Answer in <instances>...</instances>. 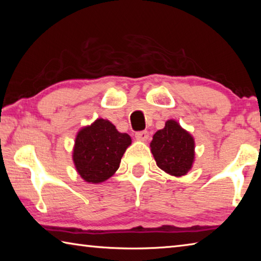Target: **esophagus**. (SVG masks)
Returning <instances> with one entry per match:
<instances>
[{
  "mask_svg": "<svg viewBox=\"0 0 261 261\" xmlns=\"http://www.w3.org/2000/svg\"><path fill=\"white\" fill-rule=\"evenodd\" d=\"M136 139L137 140H140V141H145L148 139V132L147 131H139V132H136Z\"/></svg>",
  "mask_w": 261,
  "mask_h": 261,
  "instance_id": "obj_1",
  "label": "esophagus"
}]
</instances>
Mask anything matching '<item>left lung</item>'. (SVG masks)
Masks as SVG:
<instances>
[{"label":"left lung","mask_w":261,"mask_h":261,"mask_svg":"<svg viewBox=\"0 0 261 261\" xmlns=\"http://www.w3.org/2000/svg\"><path fill=\"white\" fill-rule=\"evenodd\" d=\"M158 167L175 177L187 175L194 162V139L175 120H168L149 144Z\"/></svg>","instance_id":"left-lung-1"}]
</instances>
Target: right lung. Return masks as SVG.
Listing matches in <instances>:
<instances>
[{
    "mask_svg": "<svg viewBox=\"0 0 261 261\" xmlns=\"http://www.w3.org/2000/svg\"><path fill=\"white\" fill-rule=\"evenodd\" d=\"M131 137L117 131L112 122L98 118L77 132L72 160L77 173L87 183L99 184L116 173Z\"/></svg>",
    "mask_w": 261,
    "mask_h": 261,
    "instance_id": "1",
    "label": "right lung"
}]
</instances>
